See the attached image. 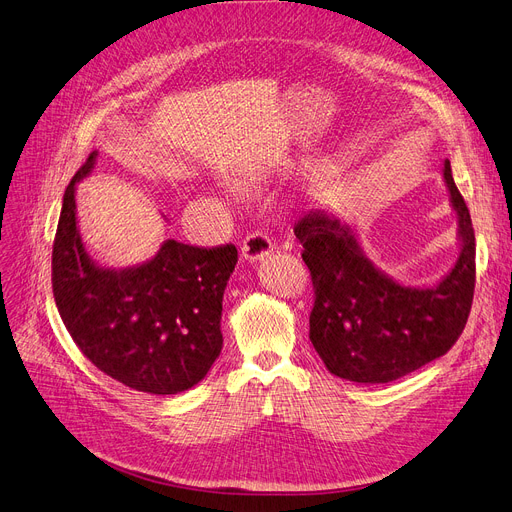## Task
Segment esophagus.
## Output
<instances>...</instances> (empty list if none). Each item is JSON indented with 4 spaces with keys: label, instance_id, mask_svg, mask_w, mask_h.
<instances>
[{
    "label": "esophagus",
    "instance_id": "esophagus-1",
    "mask_svg": "<svg viewBox=\"0 0 512 512\" xmlns=\"http://www.w3.org/2000/svg\"><path fill=\"white\" fill-rule=\"evenodd\" d=\"M273 252V243L267 235L262 233H252L243 239V245H241V258L245 262H258V260H264L269 254Z\"/></svg>",
    "mask_w": 512,
    "mask_h": 512
}]
</instances>
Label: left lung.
Here are the masks:
<instances>
[{"mask_svg": "<svg viewBox=\"0 0 512 512\" xmlns=\"http://www.w3.org/2000/svg\"><path fill=\"white\" fill-rule=\"evenodd\" d=\"M441 174L458 218L460 254L435 285L386 275L344 218L313 210L294 224L315 288L309 338L334 376L393 382L445 355L462 334L475 292V231L447 159Z\"/></svg>", "mask_w": 512, "mask_h": 512, "instance_id": "8db88e82", "label": "left lung"}]
</instances>
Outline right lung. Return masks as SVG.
<instances>
[{"instance_id": "obj_1", "label": "right lung", "mask_w": 512, "mask_h": 512, "mask_svg": "<svg viewBox=\"0 0 512 512\" xmlns=\"http://www.w3.org/2000/svg\"><path fill=\"white\" fill-rule=\"evenodd\" d=\"M98 151L69 182L52 250V290L71 338L100 372L151 395L189 391L222 351V296L235 245L195 248L166 239L126 269L98 264L77 227L75 191Z\"/></svg>"}]
</instances>
